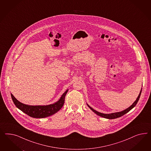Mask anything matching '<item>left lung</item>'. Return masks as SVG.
Masks as SVG:
<instances>
[{
	"instance_id": "1",
	"label": "left lung",
	"mask_w": 151,
	"mask_h": 151,
	"mask_svg": "<svg viewBox=\"0 0 151 151\" xmlns=\"http://www.w3.org/2000/svg\"><path fill=\"white\" fill-rule=\"evenodd\" d=\"M141 92H142V88H141V91H140L139 93V95L137 97L136 100L133 103L132 105L130 106L127 109L123 110V111H121V112H114V113H111V114H103V113H101V112H99L97 111L96 110H94L91 107H90V106L88 105L87 104V105L88 106V107L94 113H95L96 114H97L98 116H100L102 117H104V118H105V119H117V118L120 117L122 116L124 114H127L130 110H132L135 106L136 105L139 99V97H140L141 94Z\"/></svg>"
}]
</instances>
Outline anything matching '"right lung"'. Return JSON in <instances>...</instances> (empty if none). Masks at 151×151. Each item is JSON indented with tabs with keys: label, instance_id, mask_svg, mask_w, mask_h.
I'll return each instance as SVG.
<instances>
[{
	"label": "right lung",
	"instance_id": "right-lung-1",
	"mask_svg": "<svg viewBox=\"0 0 151 151\" xmlns=\"http://www.w3.org/2000/svg\"><path fill=\"white\" fill-rule=\"evenodd\" d=\"M68 90H67L64 92L57 102L47 105L32 106L25 105L19 101L12 93L11 96L15 105L19 110L32 117L41 119L55 114L62 108L64 105L65 97Z\"/></svg>",
	"mask_w": 151,
	"mask_h": 151
}]
</instances>
